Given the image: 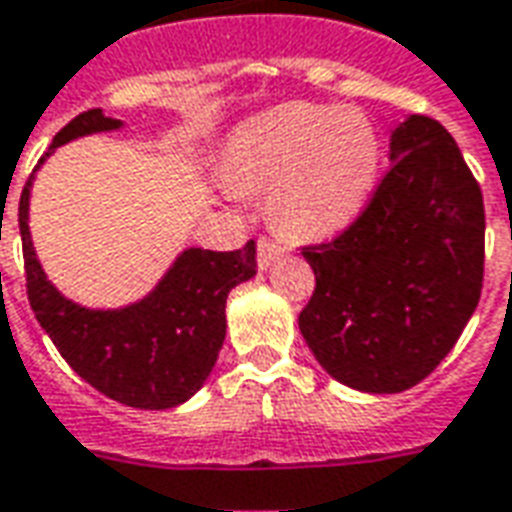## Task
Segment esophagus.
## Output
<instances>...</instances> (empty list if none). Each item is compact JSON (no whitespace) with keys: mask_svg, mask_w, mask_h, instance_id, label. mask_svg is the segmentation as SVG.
<instances>
[{"mask_svg":"<svg viewBox=\"0 0 512 512\" xmlns=\"http://www.w3.org/2000/svg\"><path fill=\"white\" fill-rule=\"evenodd\" d=\"M278 250H281V245H278L275 239L259 237V242H256V262H259L262 270H267V267L273 264V259L278 256Z\"/></svg>","mask_w":512,"mask_h":512,"instance_id":"esophagus-1","label":"esophagus"}]
</instances>
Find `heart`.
Masks as SVG:
<instances>
[{
	"mask_svg": "<svg viewBox=\"0 0 512 512\" xmlns=\"http://www.w3.org/2000/svg\"><path fill=\"white\" fill-rule=\"evenodd\" d=\"M380 162V132L366 112L284 104L231 134L226 173L237 192L270 190V217L284 234L322 239L364 212Z\"/></svg>",
	"mask_w": 512,
	"mask_h": 512,
	"instance_id": "heart-1",
	"label": "heart"
}]
</instances>
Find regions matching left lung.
Instances as JSON below:
<instances>
[{
  "instance_id": "1",
  "label": "left lung",
  "mask_w": 512,
  "mask_h": 512,
  "mask_svg": "<svg viewBox=\"0 0 512 512\" xmlns=\"http://www.w3.org/2000/svg\"><path fill=\"white\" fill-rule=\"evenodd\" d=\"M314 295L297 325L344 386L397 394L455 347L482 292L485 206L452 134L427 115L391 132V168L339 237L303 248Z\"/></svg>"
}]
</instances>
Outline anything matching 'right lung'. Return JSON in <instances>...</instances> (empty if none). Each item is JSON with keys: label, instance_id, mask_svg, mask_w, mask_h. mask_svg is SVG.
I'll list each match as a JSON object with an SVG mask.
<instances>
[{"label": "right lung", "instance_id": "add662e5", "mask_svg": "<svg viewBox=\"0 0 512 512\" xmlns=\"http://www.w3.org/2000/svg\"><path fill=\"white\" fill-rule=\"evenodd\" d=\"M121 129L101 110L76 115L54 134V148L85 134ZM32 173L18 201L27 297L35 320L49 333L68 366L104 397L143 411H165L201 389L226 339V297L256 275V245L204 250L187 248L157 289L140 303L115 311H93L65 300L41 270L30 239Z\"/></svg>", "mask_w": 512, "mask_h": 512}]
</instances>
